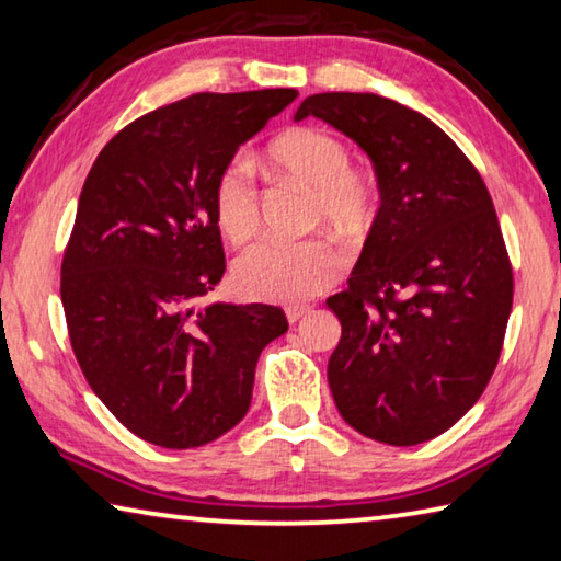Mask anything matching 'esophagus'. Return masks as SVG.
Segmentation results:
<instances>
[{"mask_svg":"<svg viewBox=\"0 0 561 561\" xmlns=\"http://www.w3.org/2000/svg\"><path fill=\"white\" fill-rule=\"evenodd\" d=\"M309 311H311L309 307H301V304H291V307L284 309V314H287V321H289V324H297V321L307 317Z\"/></svg>","mask_w":561,"mask_h":561,"instance_id":"1","label":"esophagus"}]
</instances>
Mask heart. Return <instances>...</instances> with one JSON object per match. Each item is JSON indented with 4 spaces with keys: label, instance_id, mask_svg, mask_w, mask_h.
<instances>
[{
    "label": "heart",
    "instance_id": "heart-1",
    "mask_svg": "<svg viewBox=\"0 0 561 561\" xmlns=\"http://www.w3.org/2000/svg\"><path fill=\"white\" fill-rule=\"evenodd\" d=\"M270 163L314 187L311 220L327 222L336 232L354 237L374 220L378 187L364 170L351 168L348 146L324 128H291L272 140ZM213 207L220 232L242 244L260 227V187L254 168L244 156H234L220 168L213 185ZM341 274L336 247L309 240L264 237L237 257L232 267L234 289L247 299L294 304L314 297Z\"/></svg>",
    "mask_w": 561,
    "mask_h": 561
}]
</instances>
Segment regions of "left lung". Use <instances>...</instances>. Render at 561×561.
<instances>
[{"label": "left lung", "instance_id": "8db88e82", "mask_svg": "<svg viewBox=\"0 0 561 561\" xmlns=\"http://www.w3.org/2000/svg\"><path fill=\"white\" fill-rule=\"evenodd\" d=\"M346 133L376 168L381 207L344 291L329 388L351 428L417 445L485 391L512 311L495 205L468 156L431 118L376 93H314L297 121Z\"/></svg>", "mask_w": 561, "mask_h": 561}]
</instances>
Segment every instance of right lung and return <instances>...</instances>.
I'll list each match as a JSON object with an SVG mask.
<instances>
[{
	"mask_svg": "<svg viewBox=\"0 0 561 561\" xmlns=\"http://www.w3.org/2000/svg\"><path fill=\"white\" fill-rule=\"evenodd\" d=\"M294 89L195 93L128 123L83 183L61 262L73 356L103 405L160 448H201L242 421L270 304H193L225 274L213 185Z\"/></svg>",
	"mask_w": 561,
	"mask_h": 561,
	"instance_id": "1",
	"label": "right lung"
}]
</instances>
